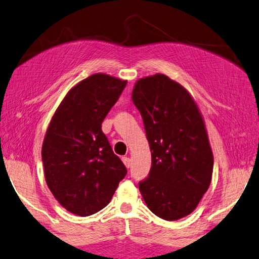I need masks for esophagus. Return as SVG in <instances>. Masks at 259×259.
Segmentation results:
<instances>
[{
  "instance_id": "1",
  "label": "esophagus",
  "mask_w": 259,
  "mask_h": 259,
  "mask_svg": "<svg viewBox=\"0 0 259 259\" xmlns=\"http://www.w3.org/2000/svg\"><path fill=\"white\" fill-rule=\"evenodd\" d=\"M122 161H123V164L125 165L126 168H129V167H130V158H129V157L128 156L122 157Z\"/></svg>"
}]
</instances>
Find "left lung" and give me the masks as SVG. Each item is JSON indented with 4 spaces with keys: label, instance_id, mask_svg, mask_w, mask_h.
Listing matches in <instances>:
<instances>
[{
    "label": "left lung",
    "instance_id": "1",
    "mask_svg": "<svg viewBox=\"0 0 259 259\" xmlns=\"http://www.w3.org/2000/svg\"><path fill=\"white\" fill-rule=\"evenodd\" d=\"M133 102L151 151L139 191L154 214L179 220L194 211L211 183L213 154L203 118L191 94L163 74L137 80Z\"/></svg>",
    "mask_w": 259,
    "mask_h": 259
}]
</instances>
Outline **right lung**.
<instances>
[{"instance_id":"right-lung-1","label":"right lung","mask_w":259,"mask_h":259,"mask_svg":"<svg viewBox=\"0 0 259 259\" xmlns=\"http://www.w3.org/2000/svg\"><path fill=\"white\" fill-rule=\"evenodd\" d=\"M125 85L110 75H91L69 90L49 123L41 149L46 183L74 214L102 210L126 174L101 129Z\"/></svg>"}]
</instances>
